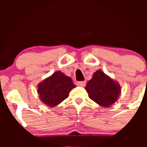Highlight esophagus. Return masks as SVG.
Segmentation results:
<instances>
[{
	"mask_svg": "<svg viewBox=\"0 0 147 147\" xmlns=\"http://www.w3.org/2000/svg\"><path fill=\"white\" fill-rule=\"evenodd\" d=\"M77 85L78 86L84 87L86 86V82H78L77 83Z\"/></svg>",
	"mask_w": 147,
	"mask_h": 147,
	"instance_id": "34e87169",
	"label": "esophagus"
}]
</instances>
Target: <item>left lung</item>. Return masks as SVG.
<instances>
[{
	"label": "left lung",
	"instance_id": "obj_1",
	"mask_svg": "<svg viewBox=\"0 0 147 147\" xmlns=\"http://www.w3.org/2000/svg\"><path fill=\"white\" fill-rule=\"evenodd\" d=\"M85 88L92 101L105 107L114 104L120 94L119 84L101 70L94 73Z\"/></svg>",
	"mask_w": 147,
	"mask_h": 147
}]
</instances>
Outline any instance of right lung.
I'll list each match as a JSON object with an SVG mask.
<instances>
[{
  "mask_svg": "<svg viewBox=\"0 0 147 147\" xmlns=\"http://www.w3.org/2000/svg\"><path fill=\"white\" fill-rule=\"evenodd\" d=\"M75 87L70 77L57 71L38 84L37 91L42 102L53 107L66 99L70 91Z\"/></svg>",
  "mask_w": 147,
  "mask_h": 147,
  "instance_id": "obj_1",
  "label": "right lung"
}]
</instances>
